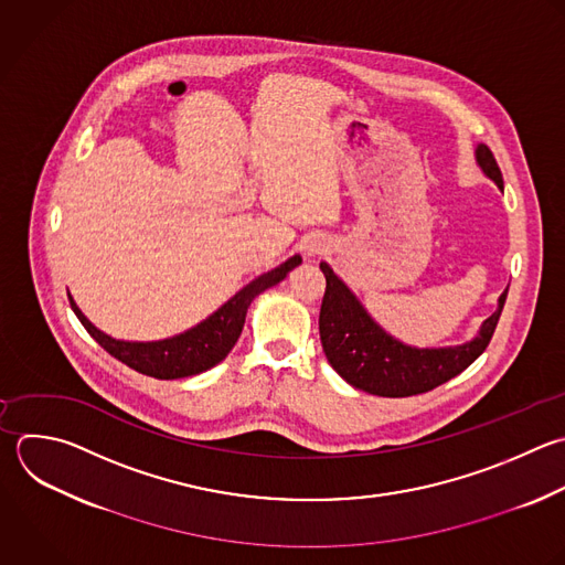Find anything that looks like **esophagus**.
<instances>
[{
  "label": "esophagus",
  "mask_w": 565,
  "mask_h": 565,
  "mask_svg": "<svg viewBox=\"0 0 565 565\" xmlns=\"http://www.w3.org/2000/svg\"><path fill=\"white\" fill-rule=\"evenodd\" d=\"M307 252H309V254H318V252H320V245H313V243H311V245L307 247Z\"/></svg>",
  "instance_id": "esophagus-1"
}]
</instances>
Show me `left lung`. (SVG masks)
Returning a JSON list of instances; mask_svg holds the SVG:
<instances>
[{"instance_id": "left-lung-1", "label": "left lung", "mask_w": 565, "mask_h": 565, "mask_svg": "<svg viewBox=\"0 0 565 565\" xmlns=\"http://www.w3.org/2000/svg\"><path fill=\"white\" fill-rule=\"evenodd\" d=\"M475 154L486 177L503 192L501 170L490 148L477 146ZM320 269L327 278L318 320L324 355L351 386L382 397L419 395L468 369L486 351L508 294L499 296L497 311L481 324L475 340L446 349H415L384 333L327 263H320Z\"/></svg>"}]
</instances>
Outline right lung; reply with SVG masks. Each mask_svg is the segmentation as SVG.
<instances>
[{"instance_id":"right-lung-1","label":"right lung","mask_w":565,"mask_h":565,"mask_svg":"<svg viewBox=\"0 0 565 565\" xmlns=\"http://www.w3.org/2000/svg\"><path fill=\"white\" fill-rule=\"evenodd\" d=\"M302 263L300 256H291L280 267L258 276L247 287H243L232 300H227L216 313H212L205 322L196 324L194 329L159 340V342H124L106 335L99 331L75 305L73 296L68 294L71 307L86 327V331L117 360L128 364L130 369L157 377V380H177L203 373L227 358V353L234 349L243 324L247 316V307L252 300L263 294L265 289L278 285L294 267Z\"/></svg>"}]
</instances>
